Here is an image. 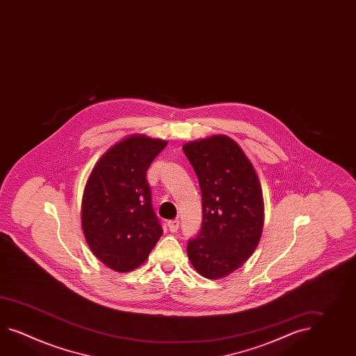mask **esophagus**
<instances>
[{"label": "esophagus", "instance_id": "esophagus-1", "mask_svg": "<svg viewBox=\"0 0 356 356\" xmlns=\"http://www.w3.org/2000/svg\"><path fill=\"white\" fill-rule=\"evenodd\" d=\"M179 226H180V221L179 220H171V221L168 222V229H170L171 232H177Z\"/></svg>", "mask_w": 356, "mask_h": 356}]
</instances>
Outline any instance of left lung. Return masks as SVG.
I'll return each instance as SVG.
<instances>
[{
    "instance_id": "1",
    "label": "left lung",
    "mask_w": 356,
    "mask_h": 356,
    "mask_svg": "<svg viewBox=\"0 0 356 356\" xmlns=\"http://www.w3.org/2000/svg\"><path fill=\"white\" fill-rule=\"evenodd\" d=\"M197 174L203 220L188 243L200 276L218 280L240 268L259 244L264 223L261 182L236 142L213 135L182 147Z\"/></svg>"
}]
</instances>
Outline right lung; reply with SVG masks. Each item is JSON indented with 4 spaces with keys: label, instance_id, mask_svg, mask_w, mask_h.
<instances>
[{
    "label": "right lung",
    "instance_id": "obj_1",
    "mask_svg": "<svg viewBox=\"0 0 356 356\" xmlns=\"http://www.w3.org/2000/svg\"><path fill=\"white\" fill-rule=\"evenodd\" d=\"M166 145L131 135L111 147L89 175L81 227L95 257L116 272L143 264L163 234L152 207L147 171Z\"/></svg>",
    "mask_w": 356,
    "mask_h": 356
}]
</instances>
